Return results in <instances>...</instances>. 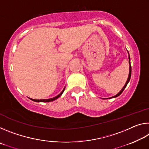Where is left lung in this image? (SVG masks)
I'll list each match as a JSON object with an SVG mask.
<instances>
[{
    "mask_svg": "<svg viewBox=\"0 0 149 149\" xmlns=\"http://www.w3.org/2000/svg\"><path fill=\"white\" fill-rule=\"evenodd\" d=\"M128 52V51H127ZM129 54V53H128ZM128 57H129V64H130V72H129V76H128V78H127V81H126V83H125V85L124 86H123V87L122 88V90L120 91L118 93V94L116 95H115V96H114V97H110V99H112V98H116V97H118V96L119 95H120L121 94H122V92L123 91V90L125 89V88L126 87V86H127V84L128 83H129V81H130V78H131V75H132V66H131V63H130V54L128 55Z\"/></svg>",
    "mask_w": 149,
    "mask_h": 149,
    "instance_id": "left-lung-1",
    "label": "left lung"
}]
</instances>
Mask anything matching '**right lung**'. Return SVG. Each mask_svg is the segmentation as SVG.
Returning <instances> with one entry per match:
<instances>
[{
  "mask_svg": "<svg viewBox=\"0 0 149 149\" xmlns=\"http://www.w3.org/2000/svg\"><path fill=\"white\" fill-rule=\"evenodd\" d=\"M64 89H65V87L64 88V89L62 90V91L58 95H57L56 97H53V98H51V99H41V100H35V99H31V98H29V99H31L33 101H35V102H51V101H53V100H55L56 99H57L58 98H59L60 96L62 95V94L63 93V92L64 91Z\"/></svg>",
  "mask_w": 149,
  "mask_h": 149,
  "instance_id": "obj_1",
  "label": "right lung"
}]
</instances>
